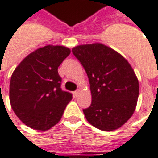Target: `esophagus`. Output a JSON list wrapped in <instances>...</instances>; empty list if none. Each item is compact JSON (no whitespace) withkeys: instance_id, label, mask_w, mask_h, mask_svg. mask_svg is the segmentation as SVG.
<instances>
[{"instance_id":"1","label":"esophagus","mask_w":158,"mask_h":158,"mask_svg":"<svg viewBox=\"0 0 158 158\" xmlns=\"http://www.w3.org/2000/svg\"><path fill=\"white\" fill-rule=\"evenodd\" d=\"M79 94H80V91H79V90L74 91V92H73V96H74V97H77V96L79 95Z\"/></svg>"}]
</instances>
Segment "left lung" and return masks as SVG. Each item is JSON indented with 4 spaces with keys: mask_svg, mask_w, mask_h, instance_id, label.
I'll list each match as a JSON object with an SVG mask.
<instances>
[{
    "mask_svg": "<svg viewBox=\"0 0 158 158\" xmlns=\"http://www.w3.org/2000/svg\"><path fill=\"white\" fill-rule=\"evenodd\" d=\"M72 52L89 78L92 103L83 110L86 119L104 131L120 128L134 113L139 93L131 65L117 51L101 43L80 45Z\"/></svg>",
    "mask_w": 158,
    "mask_h": 158,
    "instance_id": "1",
    "label": "left lung"
}]
</instances>
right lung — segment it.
I'll return each instance as SVG.
<instances>
[{"label": "right lung", "mask_w": 158, "mask_h": 158, "mask_svg": "<svg viewBox=\"0 0 158 158\" xmlns=\"http://www.w3.org/2000/svg\"><path fill=\"white\" fill-rule=\"evenodd\" d=\"M70 49L48 45L30 53L15 68L10 102L17 117L31 129L47 130L62 118L72 94L61 89L57 69Z\"/></svg>", "instance_id": "add662e5"}]
</instances>
